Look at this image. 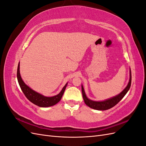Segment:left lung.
<instances>
[{
	"label": "left lung",
	"instance_id": "1",
	"mask_svg": "<svg viewBox=\"0 0 146 146\" xmlns=\"http://www.w3.org/2000/svg\"><path fill=\"white\" fill-rule=\"evenodd\" d=\"M131 70L130 69V79L129 83H128L126 88L123 90L120 94L118 95L113 97L110 99H107L104 101H94L88 99L85 94V90L83 85H82V95L84 102L86 105L88 107L97 110H107L110 108L113 107L115 106L117 103L121 101V100L127 94L128 91L129 90L130 86H131Z\"/></svg>",
	"mask_w": 146,
	"mask_h": 146
}]
</instances>
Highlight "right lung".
Here are the masks:
<instances>
[{
  "label": "right lung",
  "mask_w": 146,
  "mask_h": 146,
  "mask_svg": "<svg viewBox=\"0 0 146 146\" xmlns=\"http://www.w3.org/2000/svg\"><path fill=\"white\" fill-rule=\"evenodd\" d=\"M19 63L17 66V78L18 81L19 85L21 87V90L23 91V93L25 96L31 102H32L35 105H36L38 107H48L51 106L56 104L58 102L61 100V98L64 94V92L66 88V86L68 85V83L66 84L65 86L63 88L62 90L58 94L52 97H46L43 96L38 92L35 91L32 89L28 86L24 82L22 79L21 75H20V70H19Z\"/></svg>",
  "instance_id": "add662e5"
}]
</instances>
